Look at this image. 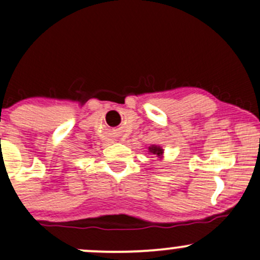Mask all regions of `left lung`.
Returning a JSON list of instances; mask_svg holds the SVG:
<instances>
[{
	"mask_svg": "<svg viewBox=\"0 0 260 260\" xmlns=\"http://www.w3.org/2000/svg\"><path fill=\"white\" fill-rule=\"evenodd\" d=\"M149 152H151L152 154H157L158 157H160V155L163 154V149L160 148V147H157V146L149 147Z\"/></svg>",
	"mask_w": 260,
	"mask_h": 260,
	"instance_id": "obj_1",
	"label": "left lung"
}]
</instances>
